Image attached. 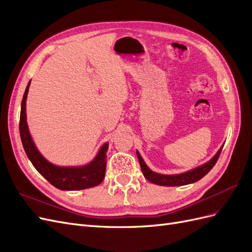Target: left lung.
I'll use <instances>...</instances> for the list:
<instances>
[{
  "label": "left lung",
  "instance_id": "left-lung-1",
  "mask_svg": "<svg viewBox=\"0 0 252 252\" xmlns=\"http://www.w3.org/2000/svg\"><path fill=\"white\" fill-rule=\"evenodd\" d=\"M223 146L220 148V150L217 152V155L213 157L209 162L205 163L202 166L197 167V168L189 170L187 172L180 173V174H171V175L159 174V173H156L154 171H151L148 168V166L145 164L144 159L142 158V157L140 156L138 151H136V156H138L144 177L146 178L149 182L154 183V184H157V185H161V186H183V185L191 184V183L197 182L203 177H205V175L212 169V167L216 165L218 158L220 155V151H222V149H223Z\"/></svg>",
  "mask_w": 252,
  "mask_h": 252
}]
</instances>
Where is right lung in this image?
<instances>
[{"mask_svg":"<svg viewBox=\"0 0 252 252\" xmlns=\"http://www.w3.org/2000/svg\"><path fill=\"white\" fill-rule=\"evenodd\" d=\"M30 82L23 95L20 116V135L23 147L34 168L46 179L51 185L61 190H81L101 184L105 178L106 152L108 144H105L98 151L93 162L81 167H59L45 159L36 149L29 133L26 122V98Z\"/></svg>","mask_w":252,"mask_h":252,"instance_id":"obj_1","label":"right lung"}]
</instances>
